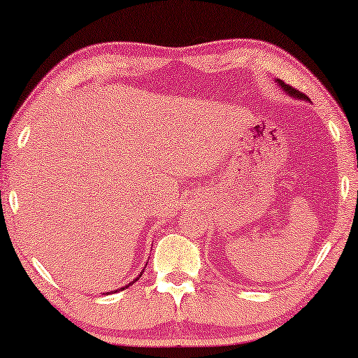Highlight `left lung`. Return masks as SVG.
Returning a JSON list of instances; mask_svg holds the SVG:
<instances>
[{
  "mask_svg": "<svg viewBox=\"0 0 358 358\" xmlns=\"http://www.w3.org/2000/svg\"><path fill=\"white\" fill-rule=\"evenodd\" d=\"M277 83H278V86H282V90L283 91H287V94L288 96H292V97H295V99H305V101H308V97L303 94V92H300L298 90H295V87H292V86H288V85H285V83H283L282 80H275Z\"/></svg>",
  "mask_w": 358,
  "mask_h": 358,
  "instance_id": "1",
  "label": "left lung"
}]
</instances>
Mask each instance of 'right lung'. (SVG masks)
<instances>
[{"instance_id": "add662e5", "label": "right lung", "mask_w": 358, "mask_h": 358, "mask_svg": "<svg viewBox=\"0 0 358 358\" xmlns=\"http://www.w3.org/2000/svg\"><path fill=\"white\" fill-rule=\"evenodd\" d=\"M141 273H143V272H141ZM141 273H140V275H141ZM140 275H138V277H136V278H135V280H134V282H130V283H129V285H125V287H122V288H119V290H114V292H120V290H125V288H129V287H130V285H131V283H135V282H136V280H138V278H140ZM107 293H109V292H107ZM107 293H106V295H107Z\"/></svg>"}]
</instances>
